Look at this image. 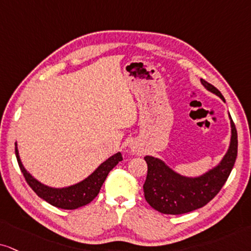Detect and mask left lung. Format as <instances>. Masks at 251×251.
I'll return each mask as SVG.
<instances>
[{"instance_id":"left-lung-1","label":"left lung","mask_w":251,"mask_h":251,"mask_svg":"<svg viewBox=\"0 0 251 251\" xmlns=\"http://www.w3.org/2000/svg\"><path fill=\"white\" fill-rule=\"evenodd\" d=\"M201 82L225 101L218 88L203 79ZM230 125L231 140L227 153L216 168L201 177H182L160 159L144 157L148 164V175L143 185L144 198L152 208L163 214H184L207 205L220 192L229 177L237 156V131L231 117Z\"/></svg>"}]
</instances>
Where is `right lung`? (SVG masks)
Returning <instances> with one entry per match:
<instances>
[{
	"label": "right lung",
	"mask_w": 251,
	"mask_h": 251,
	"mask_svg": "<svg viewBox=\"0 0 251 251\" xmlns=\"http://www.w3.org/2000/svg\"><path fill=\"white\" fill-rule=\"evenodd\" d=\"M15 153H16L21 171L33 192L43 200H45L46 202L61 209H76L79 207L87 205L93 201V199H95V197L100 192L102 184L106 180L108 173L115 168L117 163L123 159L122 154L117 152L110 158H108L106 162L102 163L88 178H86L79 184L66 188H52L40 184L35 178L31 177L30 173L26 172V170L23 168L21 163L17 148H15Z\"/></svg>",
	"instance_id": "right-lung-1"
}]
</instances>
